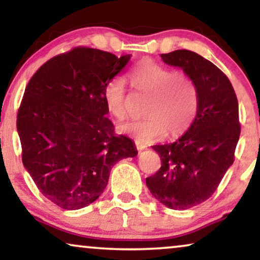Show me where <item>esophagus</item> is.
I'll use <instances>...</instances> for the list:
<instances>
[{"mask_svg": "<svg viewBox=\"0 0 260 260\" xmlns=\"http://www.w3.org/2000/svg\"><path fill=\"white\" fill-rule=\"evenodd\" d=\"M135 145H136V148H137V150L138 151H142V150H144L145 148H147V145H144L143 143H140V142H135Z\"/></svg>", "mask_w": 260, "mask_h": 260, "instance_id": "esophagus-1", "label": "esophagus"}]
</instances>
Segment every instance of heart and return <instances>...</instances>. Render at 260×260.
Returning a JSON list of instances; mask_svg holds the SVG:
<instances>
[{"instance_id": "obj_1", "label": "heart", "mask_w": 260, "mask_h": 260, "mask_svg": "<svg viewBox=\"0 0 260 260\" xmlns=\"http://www.w3.org/2000/svg\"><path fill=\"white\" fill-rule=\"evenodd\" d=\"M129 79L137 90L150 94L144 110L148 117L120 124V133L148 143L166 134L176 136L189 127L199 105L198 87L191 78L151 60H143L130 71ZM103 97L110 115L117 119L125 118L126 88L120 78L106 83Z\"/></svg>"}]
</instances>
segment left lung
Wrapping results in <instances>:
<instances>
[{
    "label": "left lung",
    "instance_id": "left-lung-1",
    "mask_svg": "<svg viewBox=\"0 0 260 260\" xmlns=\"http://www.w3.org/2000/svg\"><path fill=\"white\" fill-rule=\"evenodd\" d=\"M161 58L194 80L199 105L182 137L174 143L152 145L161 157V168L145 182L161 204L183 211L211 198L232 166L240 136L239 106L230 79L209 60L188 49Z\"/></svg>",
    "mask_w": 260,
    "mask_h": 260
}]
</instances>
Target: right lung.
Returning a JSON list of instances; mask_svg holds the SVG:
<instances>
[{
    "label": "right lung",
    "instance_id": "add662e5",
    "mask_svg": "<svg viewBox=\"0 0 260 260\" xmlns=\"http://www.w3.org/2000/svg\"><path fill=\"white\" fill-rule=\"evenodd\" d=\"M130 60L74 47L45 62L26 86L17 133L24 168L45 198L74 211L97 200L117 162L135 157L134 142L115 134L103 92Z\"/></svg>",
    "mask_w": 260,
    "mask_h": 260
}]
</instances>
